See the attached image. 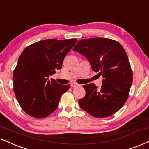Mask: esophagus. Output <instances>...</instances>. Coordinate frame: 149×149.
Instances as JSON below:
<instances>
[{"label":"esophagus","instance_id":"esophagus-1","mask_svg":"<svg viewBox=\"0 0 149 149\" xmlns=\"http://www.w3.org/2000/svg\"><path fill=\"white\" fill-rule=\"evenodd\" d=\"M71 86L72 87H79V86H80V85L76 83V82H72V83L71 84Z\"/></svg>","mask_w":149,"mask_h":149}]
</instances>
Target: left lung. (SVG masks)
Returning <instances> with one entry per match:
<instances>
[{"label": "left lung", "mask_w": 149, "mask_h": 149, "mask_svg": "<svg viewBox=\"0 0 149 149\" xmlns=\"http://www.w3.org/2000/svg\"><path fill=\"white\" fill-rule=\"evenodd\" d=\"M87 57L92 70L103 78L101 89L94 84L83 86L85 96L80 107L96 118L110 116L126 103L132 83V71L128 55L116 41L103 37L83 39L73 48Z\"/></svg>", "instance_id": "left-lung-1"}]
</instances>
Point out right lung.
Listing matches in <instances>:
<instances>
[{"mask_svg": "<svg viewBox=\"0 0 149 149\" xmlns=\"http://www.w3.org/2000/svg\"><path fill=\"white\" fill-rule=\"evenodd\" d=\"M77 41L46 39L27 46L21 53L13 72L14 92L22 110L30 116L45 118L57 109L70 85H61L48 77L62 69L64 57Z\"/></svg>", "mask_w": 149, "mask_h": 149, "instance_id": "obj_1", "label": "right lung"}]
</instances>
